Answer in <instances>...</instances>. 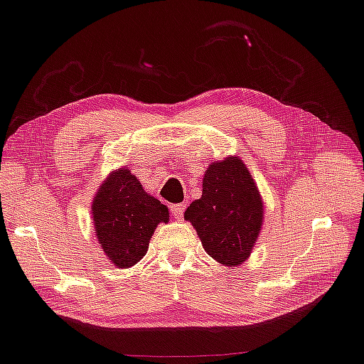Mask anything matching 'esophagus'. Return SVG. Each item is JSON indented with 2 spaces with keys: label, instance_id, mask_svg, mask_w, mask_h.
<instances>
[{
  "label": "esophagus",
  "instance_id": "34e87169",
  "mask_svg": "<svg viewBox=\"0 0 364 364\" xmlns=\"http://www.w3.org/2000/svg\"><path fill=\"white\" fill-rule=\"evenodd\" d=\"M184 209H186V205H184V204H173V205H170L171 215H175V219H178V220L183 219Z\"/></svg>",
  "mask_w": 364,
  "mask_h": 364
}]
</instances>
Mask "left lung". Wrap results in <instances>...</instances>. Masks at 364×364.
<instances>
[{"label":"left lung","mask_w":364,"mask_h":364,"mask_svg":"<svg viewBox=\"0 0 364 364\" xmlns=\"http://www.w3.org/2000/svg\"><path fill=\"white\" fill-rule=\"evenodd\" d=\"M263 198L240 156L213 161L203 178V196L184 210L209 257L227 268L250 258L263 225Z\"/></svg>","instance_id":"left-lung-1"}]
</instances>
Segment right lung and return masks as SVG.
I'll return each mask as SVG.
<instances>
[{
	"label": "right lung",
	"mask_w": 364,
	"mask_h": 364,
	"mask_svg": "<svg viewBox=\"0 0 364 364\" xmlns=\"http://www.w3.org/2000/svg\"><path fill=\"white\" fill-rule=\"evenodd\" d=\"M95 235L116 268H130L145 257L156 225L170 220L165 204L145 193L127 166L111 171L91 204Z\"/></svg>",
	"instance_id": "obj_1"
}]
</instances>
